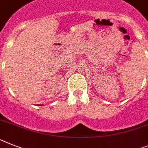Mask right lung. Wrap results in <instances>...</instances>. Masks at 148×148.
Wrapping results in <instances>:
<instances>
[{"instance_id":"obj_1","label":"right lung","mask_w":148,"mask_h":148,"mask_svg":"<svg viewBox=\"0 0 148 148\" xmlns=\"http://www.w3.org/2000/svg\"><path fill=\"white\" fill-rule=\"evenodd\" d=\"M40 106H41V105H40Z\"/></svg>"}]
</instances>
